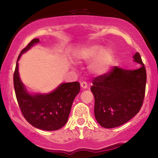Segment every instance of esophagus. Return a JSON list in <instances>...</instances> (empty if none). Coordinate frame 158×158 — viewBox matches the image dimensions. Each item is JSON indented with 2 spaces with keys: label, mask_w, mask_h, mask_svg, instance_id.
<instances>
[{
  "label": "esophagus",
  "mask_w": 158,
  "mask_h": 158,
  "mask_svg": "<svg viewBox=\"0 0 158 158\" xmlns=\"http://www.w3.org/2000/svg\"><path fill=\"white\" fill-rule=\"evenodd\" d=\"M81 87L83 88V89H85V88H88V84H87L86 81H82V82H81Z\"/></svg>",
  "instance_id": "esophagus-1"
}]
</instances>
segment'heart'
Segmentation results:
<instances>
[{
	"mask_svg": "<svg viewBox=\"0 0 158 158\" xmlns=\"http://www.w3.org/2000/svg\"><path fill=\"white\" fill-rule=\"evenodd\" d=\"M77 58L79 61H90V70L98 75L108 73L114 62V53L110 48H106L100 44H90L78 50Z\"/></svg>",
	"mask_w": 158,
	"mask_h": 158,
	"instance_id": "b5f03b06",
	"label": "heart"
}]
</instances>
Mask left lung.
<instances>
[{
  "instance_id": "1",
  "label": "left lung",
  "mask_w": 158,
  "mask_h": 158,
  "mask_svg": "<svg viewBox=\"0 0 158 158\" xmlns=\"http://www.w3.org/2000/svg\"><path fill=\"white\" fill-rule=\"evenodd\" d=\"M139 64L136 70L115 66L110 72L94 78L90 90L95 99L94 115L101 126L112 128L122 126L142 107L146 84V71L139 52L133 56Z\"/></svg>"
}]
</instances>
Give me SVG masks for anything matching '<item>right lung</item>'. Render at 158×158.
Returning <instances> with one entry per match:
<instances>
[{"instance_id":"1","label":"right lung","mask_w":158,"mask_h":158,"mask_svg":"<svg viewBox=\"0 0 158 158\" xmlns=\"http://www.w3.org/2000/svg\"><path fill=\"white\" fill-rule=\"evenodd\" d=\"M39 42V39H32L21 50L14 73V88L20 109L27 122L39 129L56 131L68 122L72 104L80 90V84L78 81L61 83L51 93H29L20 79L18 61L21 54Z\"/></svg>"}]
</instances>
